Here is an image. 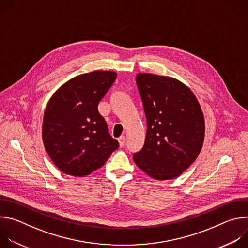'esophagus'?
Wrapping results in <instances>:
<instances>
[{"instance_id":"obj_1","label":"esophagus","mask_w":248,"mask_h":248,"mask_svg":"<svg viewBox=\"0 0 248 248\" xmlns=\"http://www.w3.org/2000/svg\"><path fill=\"white\" fill-rule=\"evenodd\" d=\"M118 141H119V144H120V147H124V144H125V136L122 135L121 137H119Z\"/></svg>"}]
</instances>
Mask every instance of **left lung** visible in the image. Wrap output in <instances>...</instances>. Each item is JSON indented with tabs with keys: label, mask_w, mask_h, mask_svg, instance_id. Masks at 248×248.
Masks as SVG:
<instances>
[{
	"label": "left lung",
	"mask_w": 248,
	"mask_h": 248,
	"mask_svg": "<svg viewBox=\"0 0 248 248\" xmlns=\"http://www.w3.org/2000/svg\"><path fill=\"white\" fill-rule=\"evenodd\" d=\"M147 131L143 148L133 155L136 166L157 181L181 175L198 157L204 142V116L193 92L182 81L137 74Z\"/></svg>",
	"instance_id": "1"
}]
</instances>
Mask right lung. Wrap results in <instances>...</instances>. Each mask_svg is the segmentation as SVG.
I'll list each match as a JSON object with an SVG mask.
<instances>
[{
    "label": "right lung",
    "mask_w": 248,
    "mask_h": 248,
    "mask_svg": "<svg viewBox=\"0 0 248 248\" xmlns=\"http://www.w3.org/2000/svg\"><path fill=\"white\" fill-rule=\"evenodd\" d=\"M116 78L110 70L79 75L50 98L43 118V143L53 163L65 174L88 175L119 147L98 112L100 100Z\"/></svg>",
    "instance_id": "add662e5"
}]
</instances>
